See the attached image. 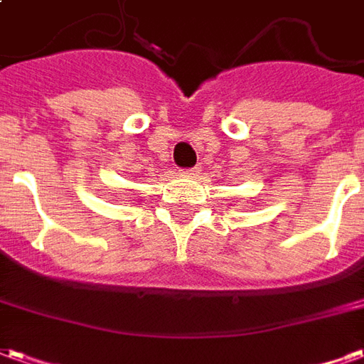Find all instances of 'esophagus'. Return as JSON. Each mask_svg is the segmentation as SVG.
I'll list each match as a JSON object with an SVG mask.
<instances>
[{
  "mask_svg": "<svg viewBox=\"0 0 364 364\" xmlns=\"http://www.w3.org/2000/svg\"><path fill=\"white\" fill-rule=\"evenodd\" d=\"M198 171H200V167H191V169H181L183 175H189V177H193V175H197Z\"/></svg>",
  "mask_w": 364,
  "mask_h": 364,
  "instance_id": "obj_1",
  "label": "esophagus"
}]
</instances>
